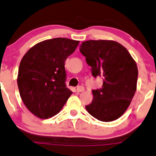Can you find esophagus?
I'll return each mask as SVG.
<instances>
[{"mask_svg": "<svg viewBox=\"0 0 156 156\" xmlns=\"http://www.w3.org/2000/svg\"><path fill=\"white\" fill-rule=\"evenodd\" d=\"M76 90L78 93H79V92H83L84 90V87H83V86H78V87H77Z\"/></svg>", "mask_w": 156, "mask_h": 156, "instance_id": "1", "label": "esophagus"}]
</instances>
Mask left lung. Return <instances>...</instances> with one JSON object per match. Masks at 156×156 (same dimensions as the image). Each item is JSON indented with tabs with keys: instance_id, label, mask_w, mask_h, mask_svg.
Returning <instances> with one entry per match:
<instances>
[{
	"instance_id": "left-lung-1",
	"label": "left lung",
	"mask_w": 156,
	"mask_h": 156,
	"mask_svg": "<svg viewBox=\"0 0 156 156\" xmlns=\"http://www.w3.org/2000/svg\"><path fill=\"white\" fill-rule=\"evenodd\" d=\"M80 52L86 57L94 77L104 78L102 87L92 90L87 111L103 122L118 119L127 110L136 90L138 69L127 49L113 40L83 42Z\"/></svg>"
}]
</instances>
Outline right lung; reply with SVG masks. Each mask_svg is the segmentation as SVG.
<instances>
[{"label":"right lung","mask_w":156,"mask_h":156,"mask_svg":"<svg viewBox=\"0 0 156 156\" xmlns=\"http://www.w3.org/2000/svg\"><path fill=\"white\" fill-rule=\"evenodd\" d=\"M78 40L54 38L37 43L23 55L17 84L27 108L40 119L59 113L72 94L66 87L65 62L75 52Z\"/></svg>","instance_id":"obj_1"}]
</instances>
